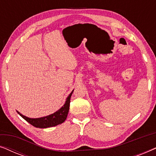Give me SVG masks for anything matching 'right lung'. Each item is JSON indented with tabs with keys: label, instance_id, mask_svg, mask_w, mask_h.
Listing matches in <instances>:
<instances>
[{
	"label": "right lung",
	"instance_id": "1",
	"mask_svg": "<svg viewBox=\"0 0 156 156\" xmlns=\"http://www.w3.org/2000/svg\"><path fill=\"white\" fill-rule=\"evenodd\" d=\"M74 91V90H73ZM73 91L71 94L68 96L66 100L65 104L60 109H59L54 114L49 115V116L42 117V118L38 119H30L28 117L25 116L20 114L18 112H17L25 121H27L29 123H30L32 126L36 128H40V129H45L48 127H52L57 126L60 123H63L67 119L68 112L69 109V104H70V98L73 93Z\"/></svg>",
	"mask_w": 156,
	"mask_h": 156
}]
</instances>
